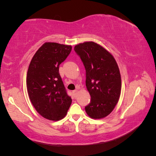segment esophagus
Masks as SVG:
<instances>
[{
    "instance_id": "obj_1",
    "label": "esophagus",
    "mask_w": 156,
    "mask_h": 156,
    "mask_svg": "<svg viewBox=\"0 0 156 156\" xmlns=\"http://www.w3.org/2000/svg\"><path fill=\"white\" fill-rule=\"evenodd\" d=\"M78 91V89H75V90L73 91V96H74V97H75V98L76 97V96H77Z\"/></svg>"
}]
</instances>
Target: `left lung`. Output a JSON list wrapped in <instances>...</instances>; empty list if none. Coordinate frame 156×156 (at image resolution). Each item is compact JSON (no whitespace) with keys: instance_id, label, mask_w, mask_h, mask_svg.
Returning <instances> with one entry per match:
<instances>
[{"instance_id":"8db88e82","label":"left lung","mask_w":156,"mask_h":156,"mask_svg":"<svg viewBox=\"0 0 156 156\" xmlns=\"http://www.w3.org/2000/svg\"><path fill=\"white\" fill-rule=\"evenodd\" d=\"M86 70V87L91 102L85 107L87 114L101 119L114 109L121 93V76L114 57L94 42H84L74 47Z\"/></svg>"}]
</instances>
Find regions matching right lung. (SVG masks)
I'll use <instances>...</instances> for the list:
<instances>
[{"mask_svg":"<svg viewBox=\"0 0 156 156\" xmlns=\"http://www.w3.org/2000/svg\"><path fill=\"white\" fill-rule=\"evenodd\" d=\"M72 49L71 45L44 43L29 65L26 83L30 101L36 112L49 120L65 118L72 104L59 73V65Z\"/></svg>","mask_w":156,"mask_h":156,"instance_id":"1","label":"right lung"}]
</instances>
